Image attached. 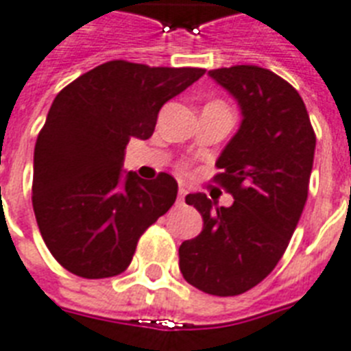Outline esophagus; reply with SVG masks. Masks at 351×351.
<instances>
[{"label":"esophagus","instance_id":"esophagus-1","mask_svg":"<svg viewBox=\"0 0 351 351\" xmlns=\"http://www.w3.org/2000/svg\"><path fill=\"white\" fill-rule=\"evenodd\" d=\"M186 193H189V190L184 189V186H181V189H179V197H178L179 203H183V201H184V195H186Z\"/></svg>","mask_w":351,"mask_h":351}]
</instances>
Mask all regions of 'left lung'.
Here are the masks:
<instances>
[{"label":"left lung","mask_w":351,"mask_h":351,"mask_svg":"<svg viewBox=\"0 0 351 351\" xmlns=\"http://www.w3.org/2000/svg\"><path fill=\"white\" fill-rule=\"evenodd\" d=\"M208 75L243 116L215 162L223 172L214 179L234 204L186 195L203 230L179 246V270L204 293L230 297L259 285L287 250L308 197L315 132L299 92L271 70L235 64Z\"/></svg>","instance_id":"obj_1"}]
</instances>
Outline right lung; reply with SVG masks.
Returning a JSON list of instances; mask_svg holds the SVG:
<instances>
[{"instance_id":"1","label":"right lung","mask_w":351,"mask_h":351,"mask_svg":"<svg viewBox=\"0 0 351 351\" xmlns=\"http://www.w3.org/2000/svg\"><path fill=\"white\" fill-rule=\"evenodd\" d=\"M203 74L116 60L56 96L34 148L32 206L45 245L70 274L125 271L143 232L172 206L178 181L123 172L125 148L152 136L161 106Z\"/></svg>"}]
</instances>
